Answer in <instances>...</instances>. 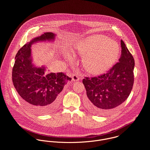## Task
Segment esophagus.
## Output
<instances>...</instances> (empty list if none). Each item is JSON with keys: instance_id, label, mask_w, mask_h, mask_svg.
<instances>
[{"instance_id": "34e87169", "label": "esophagus", "mask_w": 150, "mask_h": 150, "mask_svg": "<svg viewBox=\"0 0 150 150\" xmlns=\"http://www.w3.org/2000/svg\"><path fill=\"white\" fill-rule=\"evenodd\" d=\"M79 77L76 74H73L72 76V80L74 81H77L79 80Z\"/></svg>"}]
</instances>
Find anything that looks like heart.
<instances>
[{"mask_svg": "<svg viewBox=\"0 0 150 150\" xmlns=\"http://www.w3.org/2000/svg\"><path fill=\"white\" fill-rule=\"evenodd\" d=\"M77 52L83 58L86 71L92 75H99L108 70L117 61L120 47L115 40L100 35L89 36L75 45ZM69 57V54L66 53Z\"/></svg>", "mask_w": 150, "mask_h": 150, "instance_id": "1", "label": "heart"}]
</instances>
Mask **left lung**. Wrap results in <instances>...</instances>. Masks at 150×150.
Wrapping results in <instances>:
<instances>
[{
    "label": "left lung",
    "mask_w": 150,
    "mask_h": 150,
    "mask_svg": "<svg viewBox=\"0 0 150 150\" xmlns=\"http://www.w3.org/2000/svg\"><path fill=\"white\" fill-rule=\"evenodd\" d=\"M121 55L119 62L106 73L83 80L86 91V106L98 115L108 114L121 105L132 91L134 61L125 44L121 40Z\"/></svg>",
    "instance_id": "1"
}]
</instances>
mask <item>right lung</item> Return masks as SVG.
<instances>
[{
    "label": "right lung",
    "instance_id": "add662e5",
    "mask_svg": "<svg viewBox=\"0 0 150 150\" xmlns=\"http://www.w3.org/2000/svg\"><path fill=\"white\" fill-rule=\"evenodd\" d=\"M56 35L47 32L33 38L18 51L13 69L14 86L23 105L38 114L53 112L59 106L61 92L71 81L64 73H45L47 66L33 62L31 47L39 42H54Z\"/></svg>",
    "mask_w": 150,
    "mask_h": 150
}]
</instances>
